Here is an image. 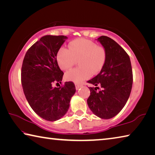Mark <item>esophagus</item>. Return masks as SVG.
I'll use <instances>...</instances> for the list:
<instances>
[{
    "instance_id": "1",
    "label": "esophagus",
    "mask_w": 155,
    "mask_h": 155,
    "mask_svg": "<svg viewBox=\"0 0 155 155\" xmlns=\"http://www.w3.org/2000/svg\"><path fill=\"white\" fill-rule=\"evenodd\" d=\"M82 85H80V84H77L76 83L75 84V87H76V90H78L81 87H82Z\"/></svg>"
}]
</instances>
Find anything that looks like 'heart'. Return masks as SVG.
<instances>
[{
  "label": "heart",
  "instance_id": "1",
  "mask_svg": "<svg viewBox=\"0 0 155 155\" xmlns=\"http://www.w3.org/2000/svg\"><path fill=\"white\" fill-rule=\"evenodd\" d=\"M78 60L81 67L66 72L65 78L68 81L79 84L96 74L103 68L106 61L105 50L102 46L86 39L79 38L72 41L68 49L61 48L57 54V61L63 70H67Z\"/></svg>",
  "mask_w": 155,
  "mask_h": 155
}]
</instances>
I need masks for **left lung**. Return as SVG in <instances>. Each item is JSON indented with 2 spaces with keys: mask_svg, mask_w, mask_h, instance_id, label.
<instances>
[{
  "mask_svg": "<svg viewBox=\"0 0 155 155\" xmlns=\"http://www.w3.org/2000/svg\"><path fill=\"white\" fill-rule=\"evenodd\" d=\"M97 41L106 52V61L99 74L87 82L95 87H89V108L102 119H110L123 109L129 98L133 85V71L130 57L118 44L107 36ZM101 86L102 90L97 91Z\"/></svg>",
  "mask_w": 155,
  "mask_h": 155,
  "instance_id": "obj_1",
  "label": "left lung"
}]
</instances>
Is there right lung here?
<instances>
[{
	"instance_id": "1",
	"label": "right lung",
	"mask_w": 155,
	"mask_h": 155,
	"mask_svg": "<svg viewBox=\"0 0 155 155\" xmlns=\"http://www.w3.org/2000/svg\"><path fill=\"white\" fill-rule=\"evenodd\" d=\"M67 39L64 35L43 36L28 50L23 60L21 81L26 98L33 111L48 121H56L66 114L76 92L72 82L60 87L52 86L54 82L61 83L64 72L57 54Z\"/></svg>"
}]
</instances>
